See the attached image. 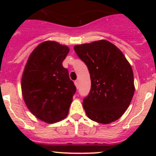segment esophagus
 I'll return each mask as SVG.
<instances>
[{"mask_svg":"<svg viewBox=\"0 0 156 156\" xmlns=\"http://www.w3.org/2000/svg\"><path fill=\"white\" fill-rule=\"evenodd\" d=\"M75 85L76 86V87H78V84H79V82H78V80H76V81H75Z\"/></svg>","mask_w":156,"mask_h":156,"instance_id":"obj_1","label":"esophagus"}]
</instances>
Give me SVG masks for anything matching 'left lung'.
<instances>
[{
    "label": "left lung",
    "mask_w": 156,
    "mask_h": 156,
    "mask_svg": "<svg viewBox=\"0 0 156 156\" xmlns=\"http://www.w3.org/2000/svg\"><path fill=\"white\" fill-rule=\"evenodd\" d=\"M90 72L91 87L83 100L87 117L109 124L119 119L134 94L133 73L130 63L113 44L105 40L74 47Z\"/></svg>",
    "instance_id": "8db88e82"
}]
</instances>
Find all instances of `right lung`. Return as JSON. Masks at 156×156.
Here are the masks:
<instances>
[{"label":"right lung","mask_w":156,"mask_h":156,"mask_svg":"<svg viewBox=\"0 0 156 156\" xmlns=\"http://www.w3.org/2000/svg\"><path fill=\"white\" fill-rule=\"evenodd\" d=\"M68 47L55 41L39 44L29 56L23 77L22 92L26 106L37 119L54 123L69 113L76 87L62 62Z\"/></svg>","instance_id":"add662e5"}]
</instances>
